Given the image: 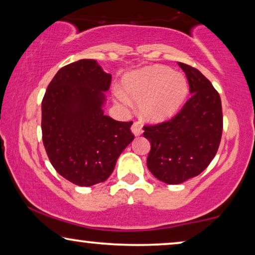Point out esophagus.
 <instances>
[{
  "label": "esophagus",
  "instance_id": "esophagus-1",
  "mask_svg": "<svg viewBox=\"0 0 255 255\" xmlns=\"http://www.w3.org/2000/svg\"><path fill=\"white\" fill-rule=\"evenodd\" d=\"M132 133H133L134 135H140L142 133V127L141 124L139 123V122H134L133 124H132Z\"/></svg>",
  "mask_w": 255,
  "mask_h": 255
}]
</instances>
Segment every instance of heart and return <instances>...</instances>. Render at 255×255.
I'll return each instance as SVG.
<instances>
[{
  "instance_id": "b5f03b06",
  "label": "heart",
  "mask_w": 255,
  "mask_h": 255,
  "mask_svg": "<svg viewBox=\"0 0 255 255\" xmlns=\"http://www.w3.org/2000/svg\"><path fill=\"white\" fill-rule=\"evenodd\" d=\"M125 90L132 100L141 102L146 120L161 122L179 110L187 95V81L166 66H152L133 72L125 80Z\"/></svg>"
}]
</instances>
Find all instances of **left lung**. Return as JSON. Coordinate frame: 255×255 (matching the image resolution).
Masks as SVG:
<instances>
[{
  "label": "left lung",
  "mask_w": 255,
  "mask_h": 255,
  "mask_svg": "<svg viewBox=\"0 0 255 255\" xmlns=\"http://www.w3.org/2000/svg\"><path fill=\"white\" fill-rule=\"evenodd\" d=\"M189 83L190 99L172 120L144 127L151 142L147 167L162 182L179 184L197 176L215 158L223 132L221 97L211 82L179 62Z\"/></svg>",
  "instance_id": "left-lung-1"
}]
</instances>
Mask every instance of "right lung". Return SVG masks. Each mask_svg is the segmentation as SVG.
<instances>
[{
  "label": "right lung",
  "instance_id": "add662e5",
  "mask_svg": "<svg viewBox=\"0 0 255 255\" xmlns=\"http://www.w3.org/2000/svg\"><path fill=\"white\" fill-rule=\"evenodd\" d=\"M111 74L93 59L60 68L41 102L43 142L54 169L81 187L104 182L134 139L132 122L103 113Z\"/></svg>",
  "mask_w": 255,
  "mask_h": 255
}]
</instances>
